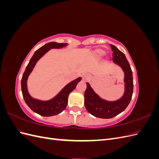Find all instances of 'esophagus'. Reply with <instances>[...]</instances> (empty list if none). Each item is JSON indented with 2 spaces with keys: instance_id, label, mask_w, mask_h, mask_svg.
<instances>
[{
  "instance_id": "esophagus-1",
  "label": "esophagus",
  "mask_w": 159,
  "mask_h": 159,
  "mask_svg": "<svg viewBox=\"0 0 159 159\" xmlns=\"http://www.w3.org/2000/svg\"><path fill=\"white\" fill-rule=\"evenodd\" d=\"M89 79V75L88 74H84L82 75V80L84 81H86Z\"/></svg>"
}]
</instances>
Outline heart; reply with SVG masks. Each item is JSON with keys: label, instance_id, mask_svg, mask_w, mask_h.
Instances as JSON below:
<instances>
[{"label": "heart", "instance_id": "b5f03b06", "mask_svg": "<svg viewBox=\"0 0 159 159\" xmlns=\"http://www.w3.org/2000/svg\"><path fill=\"white\" fill-rule=\"evenodd\" d=\"M105 54V51H103V50H101V49H99V50H95V53H94V55L95 56V57H97V58H99V57H102L103 56H104Z\"/></svg>", "mask_w": 159, "mask_h": 159}]
</instances>
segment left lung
I'll list each match as a JSON object with an SVG mask.
<instances>
[{
    "label": "left lung",
    "instance_id": "left-lung-1",
    "mask_svg": "<svg viewBox=\"0 0 159 159\" xmlns=\"http://www.w3.org/2000/svg\"><path fill=\"white\" fill-rule=\"evenodd\" d=\"M113 51V61L119 65L125 73V93L123 97L115 102L102 99L87 84L84 93V105L88 111L93 116L102 119L113 118L123 112L131 102L133 92V79L131 66L125 56L117 47L110 44Z\"/></svg>",
    "mask_w": 159,
    "mask_h": 159
}]
</instances>
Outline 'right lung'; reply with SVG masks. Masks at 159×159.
<instances>
[{
    "label": "right lung",
    "mask_w": 159,
    "mask_h": 159,
    "mask_svg": "<svg viewBox=\"0 0 159 159\" xmlns=\"http://www.w3.org/2000/svg\"><path fill=\"white\" fill-rule=\"evenodd\" d=\"M68 44L64 43L49 42L44 46H42L37 50L26 66V70L22 75L21 80V89L26 103L28 105L34 112L39 114L42 116L50 117L61 113L66 109L68 105V99L69 94L73 91L81 80V78H78L76 80L71 81L68 85L61 90L60 92L56 97L48 101H40L32 98L28 92L27 89V80L30 74L33 70V68L36 62L44 56L46 53L52 48H61L66 46Z\"/></svg>",
    "instance_id": "obj_1"
}]
</instances>
